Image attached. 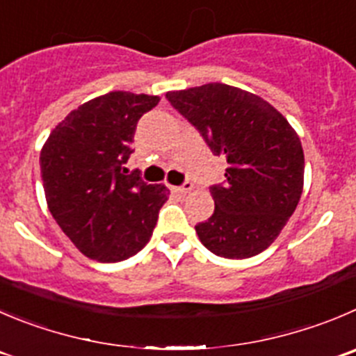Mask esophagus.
Returning a JSON list of instances; mask_svg holds the SVG:
<instances>
[{"instance_id": "34e87169", "label": "esophagus", "mask_w": 356, "mask_h": 356, "mask_svg": "<svg viewBox=\"0 0 356 356\" xmlns=\"http://www.w3.org/2000/svg\"><path fill=\"white\" fill-rule=\"evenodd\" d=\"M192 187H194V185H192L191 181H185L180 187H171V191L176 192V194H187V192L192 191Z\"/></svg>"}]
</instances>
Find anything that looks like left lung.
<instances>
[{
	"label": "left lung",
	"mask_w": 356,
	"mask_h": 356,
	"mask_svg": "<svg viewBox=\"0 0 356 356\" xmlns=\"http://www.w3.org/2000/svg\"><path fill=\"white\" fill-rule=\"evenodd\" d=\"M211 148L227 159L225 180L209 187L215 211L195 225L199 239L225 259H248L267 248L299 204L304 152L285 117L262 97L206 83L165 94Z\"/></svg>",
	"instance_id": "8db88e82"
}]
</instances>
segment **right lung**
<instances>
[{
	"mask_svg": "<svg viewBox=\"0 0 356 356\" xmlns=\"http://www.w3.org/2000/svg\"><path fill=\"white\" fill-rule=\"evenodd\" d=\"M159 97L115 90L71 111L40 154L47 204L86 257L120 262L148 241L168 201L164 185H147L125 162L134 131Z\"/></svg>",
	"mask_w": 356,
	"mask_h": 356,
	"instance_id": "right-lung-1",
	"label": "right lung"
}]
</instances>
